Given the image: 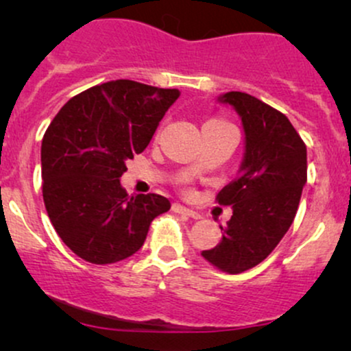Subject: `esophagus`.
Listing matches in <instances>:
<instances>
[{"label": "esophagus", "instance_id": "esophagus-1", "mask_svg": "<svg viewBox=\"0 0 351 351\" xmlns=\"http://www.w3.org/2000/svg\"><path fill=\"white\" fill-rule=\"evenodd\" d=\"M171 209H173V211H175V213H178V215H184V216H188V217H193V219H201L199 213L193 211V209L183 206V204L175 203V204H173V206H171Z\"/></svg>", "mask_w": 351, "mask_h": 351}]
</instances>
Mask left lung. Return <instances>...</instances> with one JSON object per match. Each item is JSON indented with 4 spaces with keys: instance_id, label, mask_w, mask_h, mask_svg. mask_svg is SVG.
<instances>
[{
    "instance_id": "obj_1",
    "label": "left lung",
    "mask_w": 351,
    "mask_h": 351,
    "mask_svg": "<svg viewBox=\"0 0 351 351\" xmlns=\"http://www.w3.org/2000/svg\"><path fill=\"white\" fill-rule=\"evenodd\" d=\"M219 102L241 117L244 158L236 180L217 193L232 208L223 239L201 252L215 267L241 274L271 254L291 228L307 183V147L282 112L245 92H226Z\"/></svg>"
}]
</instances>
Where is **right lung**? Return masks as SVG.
Returning a JSON list of instances; mask_svg holds the SVG:
<instances>
[{
    "label": "right lung",
    "instance_id": "right-lung-1",
    "mask_svg": "<svg viewBox=\"0 0 351 351\" xmlns=\"http://www.w3.org/2000/svg\"><path fill=\"white\" fill-rule=\"evenodd\" d=\"M178 88L119 79L72 97L41 145L43 198L64 244L92 264H114L142 247L152 221L170 209L165 196H128L125 162L150 143Z\"/></svg>",
    "mask_w": 351,
    "mask_h": 351
}]
</instances>
